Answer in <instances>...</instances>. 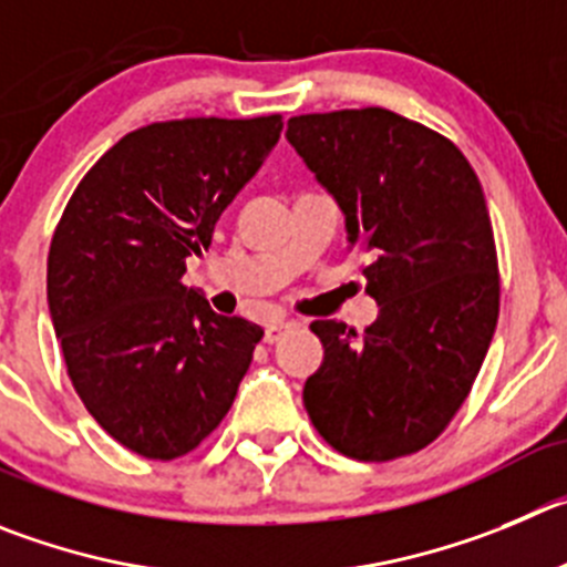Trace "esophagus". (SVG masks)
<instances>
[{
	"label": "esophagus",
	"instance_id": "obj_1",
	"mask_svg": "<svg viewBox=\"0 0 567 567\" xmlns=\"http://www.w3.org/2000/svg\"><path fill=\"white\" fill-rule=\"evenodd\" d=\"M299 321H290V319H279V321H271V324L266 327V341L268 343H277L279 338L288 336V332L299 330Z\"/></svg>",
	"mask_w": 567,
	"mask_h": 567
}]
</instances>
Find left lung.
<instances>
[{
  "mask_svg": "<svg viewBox=\"0 0 567 567\" xmlns=\"http://www.w3.org/2000/svg\"><path fill=\"white\" fill-rule=\"evenodd\" d=\"M288 142L347 215L367 293L358 336L321 319L324 361L305 409L330 447L358 462L422 451L467 400L498 324L501 277L475 171L447 136L389 109L288 120Z\"/></svg>",
  "mask_w": 567,
  "mask_h": 567,
  "instance_id": "8db88e82",
  "label": "left lung"
}]
</instances>
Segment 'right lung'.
Wrapping results in <instances>:
<instances>
[{
	"label": "right lung",
	"instance_id": "right-lung-1",
	"mask_svg": "<svg viewBox=\"0 0 567 567\" xmlns=\"http://www.w3.org/2000/svg\"><path fill=\"white\" fill-rule=\"evenodd\" d=\"M279 131V114L131 131L58 220L47 301L69 380L97 425L140 456H187L235 403L262 327L218 316L182 277Z\"/></svg>",
	"mask_w": 567,
	"mask_h": 567
}]
</instances>
